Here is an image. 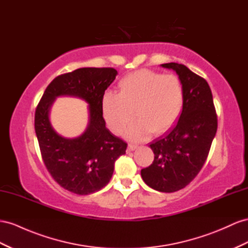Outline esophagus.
Returning <instances> with one entry per match:
<instances>
[{"instance_id": "esophagus-1", "label": "esophagus", "mask_w": 248, "mask_h": 248, "mask_svg": "<svg viewBox=\"0 0 248 248\" xmlns=\"http://www.w3.org/2000/svg\"><path fill=\"white\" fill-rule=\"evenodd\" d=\"M138 148V145H135V144H128V150L129 151H133L135 149Z\"/></svg>"}]
</instances>
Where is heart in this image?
I'll return each mask as SVG.
<instances>
[{"label": "heart", "instance_id": "heart-1", "mask_svg": "<svg viewBox=\"0 0 248 248\" xmlns=\"http://www.w3.org/2000/svg\"><path fill=\"white\" fill-rule=\"evenodd\" d=\"M119 88L120 93L106 92L101 103L103 118L115 135L122 133L136 115L126 136L143 140L152 132L168 131L182 115L185 93L176 76L140 70L125 76Z\"/></svg>", "mask_w": 248, "mask_h": 248}]
</instances>
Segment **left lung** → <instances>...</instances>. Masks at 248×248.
I'll list each match as a JSON object with an SVG mask.
<instances>
[{"label": "left lung", "mask_w": 248, "mask_h": 248, "mask_svg": "<svg viewBox=\"0 0 248 248\" xmlns=\"http://www.w3.org/2000/svg\"><path fill=\"white\" fill-rule=\"evenodd\" d=\"M178 75L185 104L178 121L164 136L150 143L155 160L140 175L147 186L172 193L196 177L210 152L217 131V116L209 84L184 64H160Z\"/></svg>", "instance_id": "1"}]
</instances>
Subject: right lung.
Listing matches in <instances>:
<instances>
[{
	"mask_svg": "<svg viewBox=\"0 0 248 248\" xmlns=\"http://www.w3.org/2000/svg\"><path fill=\"white\" fill-rule=\"evenodd\" d=\"M112 68H81L57 76L39 101L34 127L44 163L60 186L78 195L101 190L109 183L117 158L127 144L106 128L102 113L105 90L116 79ZM62 95L82 98L89 104V122L77 138L60 136L49 122V110Z\"/></svg>",
	"mask_w": 248,
	"mask_h": 248,
	"instance_id": "obj_1",
	"label": "right lung"
}]
</instances>
